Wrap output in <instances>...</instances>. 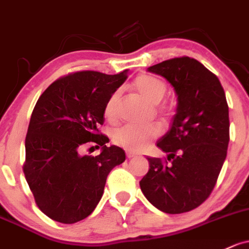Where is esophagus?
<instances>
[{
    "label": "esophagus",
    "instance_id": "1",
    "mask_svg": "<svg viewBox=\"0 0 249 249\" xmlns=\"http://www.w3.org/2000/svg\"><path fill=\"white\" fill-rule=\"evenodd\" d=\"M125 156H127L128 159H132V158H135L136 157V154L135 153H132V152H127V153H125Z\"/></svg>",
    "mask_w": 249,
    "mask_h": 249
}]
</instances>
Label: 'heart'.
<instances>
[{
  "mask_svg": "<svg viewBox=\"0 0 249 249\" xmlns=\"http://www.w3.org/2000/svg\"><path fill=\"white\" fill-rule=\"evenodd\" d=\"M133 87L138 92H140L146 100L151 103L157 104L156 109L159 114L167 116L172 111V104L165 102L159 103L167 91V84L162 79L152 74H139L133 82ZM120 91L116 90L111 93L104 104V116L110 122L116 121L117 110H119ZM161 133L160 125L152 124H128L115 129L113 133V140L116 145L124 147L128 151H143L152 143L154 139Z\"/></svg>",
  "mask_w": 249,
  "mask_h": 249,
  "instance_id": "obj_1",
  "label": "heart"
}]
</instances>
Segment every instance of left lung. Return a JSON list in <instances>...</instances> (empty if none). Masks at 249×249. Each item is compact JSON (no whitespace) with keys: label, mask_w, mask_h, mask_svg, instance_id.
Listing matches in <instances>:
<instances>
[{"label":"left lung","mask_w":249,"mask_h":249,"mask_svg":"<svg viewBox=\"0 0 249 249\" xmlns=\"http://www.w3.org/2000/svg\"><path fill=\"white\" fill-rule=\"evenodd\" d=\"M165 77L178 96L177 114L157 146L167 159L147 158L140 180L145 197L166 213L199 207L217 181L229 143V111L220 81L198 60L172 58L148 68Z\"/></svg>","instance_id":"8db88e82"}]
</instances>
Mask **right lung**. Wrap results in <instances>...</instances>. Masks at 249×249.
<instances>
[{"label":"right lung","instance_id":"right-lung-1","mask_svg":"<svg viewBox=\"0 0 249 249\" xmlns=\"http://www.w3.org/2000/svg\"><path fill=\"white\" fill-rule=\"evenodd\" d=\"M127 71L106 74L78 71L60 77L42 92L32 113L26 135L23 173L36 205L60 223L84 220L103 195L107 177L125 159L117 146L98 130L104 104L127 79ZM87 143L102 146L96 157L81 156Z\"/></svg>","mask_w":249,"mask_h":249}]
</instances>
